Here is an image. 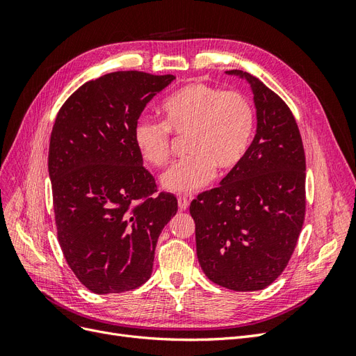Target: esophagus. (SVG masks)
<instances>
[{
  "mask_svg": "<svg viewBox=\"0 0 356 356\" xmlns=\"http://www.w3.org/2000/svg\"><path fill=\"white\" fill-rule=\"evenodd\" d=\"M188 204H190V202H188L187 197H178V208H179V211H186L188 208Z\"/></svg>",
  "mask_w": 356,
  "mask_h": 356,
  "instance_id": "34e87169",
  "label": "esophagus"
}]
</instances>
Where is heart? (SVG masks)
I'll use <instances>...</instances> for the list:
<instances>
[{
	"label": "heart",
	"instance_id": "heart-1",
	"mask_svg": "<svg viewBox=\"0 0 356 356\" xmlns=\"http://www.w3.org/2000/svg\"><path fill=\"white\" fill-rule=\"evenodd\" d=\"M161 123L136 122L134 143L148 165L160 168L170 156V134L186 139V159L161 175V187L190 195L213 178L215 169L227 174L238 166L251 145L255 111L241 92H224L204 83H190L161 105Z\"/></svg>",
	"mask_w": 356,
	"mask_h": 356
}]
</instances>
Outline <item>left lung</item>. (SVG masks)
I'll list each match as a JSON object with an SVG mask.
<instances>
[{"instance_id": "8db88e82", "label": "left lung", "mask_w": 356, "mask_h": 356, "mask_svg": "<svg viewBox=\"0 0 356 356\" xmlns=\"http://www.w3.org/2000/svg\"><path fill=\"white\" fill-rule=\"evenodd\" d=\"M250 84L257 132L220 187L191 202L197 260L209 281L258 291L284 272L303 227L306 157L288 105L254 75L225 71Z\"/></svg>"}]
</instances>
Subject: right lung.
Instances as JSON below:
<instances>
[{
	"mask_svg": "<svg viewBox=\"0 0 356 356\" xmlns=\"http://www.w3.org/2000/svg\"><path fill=\"white\" fill-rule=\"evenodd\" d=\"M174 80L105 74L75 90L53 124L49 175L58 241L74 275L95 294L145 284L159 236L178 211L174 195H156L134 143L145 105Z\"/></svg>",
	"mask_w": 356,
	"mask_h": 356,
	"instance_id": "1",
	"label": "right lung"
}]
</instances>
